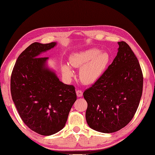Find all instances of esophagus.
Returning a JSON list of instances; mask_svg holds the SVG:
<instances>
[{
    "instance_id": "esophagus-1",
    "label": "esophagus",
    "mask_w": 155,
    "mask_h": 155,
    "mask_svg": "<svg viewBox=\"0 0 155 155\" xmlns=\"http://www.w3.org/2000/svg\"><path fill=\"white\" fill-rule=\"evenodd\" d=\"M76 94H77V96H78V97H81L83 95V92L81 91V90H78L76 91Z\"/></svg>"
}]
</instances>
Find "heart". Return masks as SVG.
<instances>
[{
  "label": "heart",
  "mask_w": 155,
  "mask_h": 155,
  "mask_svg": "<svg viewBox=\"0 0 155 155\" xmlns=\"http://www.w3.org/2000/svg\"><path fill=\"white\" fill-rule=\"evenodd\" d=\"M69 64L75 68H80L79 77L84 84H92L103 74L109 62V55L96 48L75 52L69 57ZM63 74L71 78L74 72L68 65L63 66Z\"/></svg>",
  "instance_id": "heart-1"
}]
</instances>
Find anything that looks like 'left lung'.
Segmentation results:
<instances>
[{"label": "left lung", "instance_id": "8db88e82", "mask_svg": "<svg viewBox=\"0 0 155 155\" xmlns=\"http://www.w3.org/2000/svg\"><path fill=\"white\" fill-rule=\"evenodd\" d=\"M117 54L100 79L87 88V125L98 132H117L130 123L136 112L143 89L138 60L124 42H119Z\"/></svg>", "mask_w": 155, "mask_h": 155}]
</instances>
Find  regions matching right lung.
<instances>
[{
  "label": "right lung",
  "mask_w": 155,
  "mask_h": 155,
  "mask_svg": "<svg viewBox=\"0 0 155 155\" xmlns=\"http://www.w3.org/2000/svg\"><path fill=\"white\" fill-rule=\"evenodd\" d=\"M56 42L32 43L17 58L11 76V93L27 126L42 136L62 130L77 99L75 87L59 81L45 67L48 57H38Z\"/></svg>",
  "instance_id": "add662e5"
}]
</instances>
